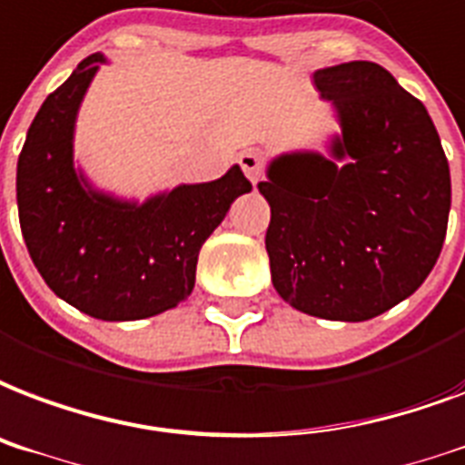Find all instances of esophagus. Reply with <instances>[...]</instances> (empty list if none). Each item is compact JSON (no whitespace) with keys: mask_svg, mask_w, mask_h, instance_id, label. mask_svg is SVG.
Returning <instances> with one entry per match:
<instances>
[{"mask_svg":"<svg viewBox=\"0 0 465 465\" xmlns=\"http://www.w3.org/2000/svg\"><path fill=\"white\" fill-rule=\"evenodd\" d=\"M239 165L253 185H258V183L263 180V158H261V153H256V151H246V153H241Z\"/></svg>","mask_w":465,"mask_h":465,"instance_id":"esophagus-1","label":"esophagus"}]
</instances>
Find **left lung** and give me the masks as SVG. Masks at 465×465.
Returning <instances> with one entry per match:
<instances>
[{"label": "left lung", "mask_w": 465, "mask_h": 465, "mask_svg": "<svg viewBox=\"0 0 465 465\" xmlns=\"http://www.w3.org/2000/svg\"><path fill=\"white\" fill-rule=\"evenodd\" d=\"M312 80L341 131L327 153L275 155L258 183L271 204L272 288L310 317L366 322L407 300L437 263L449 161L430 112L378 63L322 67Z\"/></svg>", "instance_id": "8db88e82"}]
</instances>
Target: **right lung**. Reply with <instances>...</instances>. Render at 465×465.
<instances>
[{"label": "right lung", "mask_w": 465, "mask_h": 465, "mask_svg": "<svg viewBox=\"0 0 465 465\" xmlns=\"http://www.w3.org/2000/svg\"><path fill=\"white\" fill-rule=\"evenodd\" d=\"M102 63V53L84 58L41 104L16 165V204L45 285L90 317L134 322L185 302L202 243L251 183L232 165L143 202L97 190L75 163V124Z\"/></svg>", "instance_id": "obj_1"}]
</instances>
